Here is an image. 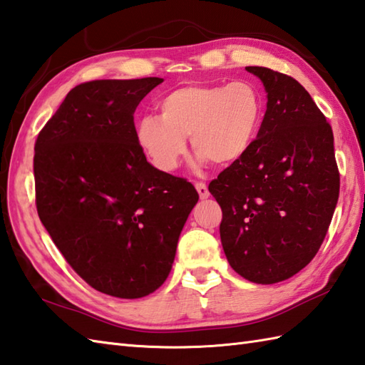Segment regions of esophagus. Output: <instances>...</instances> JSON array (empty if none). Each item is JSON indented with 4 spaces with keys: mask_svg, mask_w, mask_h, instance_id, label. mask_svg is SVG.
I'll list each match as a JSON object with an SVG mask.
<instances>
[{
    "mask_svg": "<svg viewBox=\"0 0 365 365\" xmlns=\"http://www.w3.org/2000/svg\"><path fill=\"white\" fill-rule=\"evenodd\" d=\"M196 190H197V192H199V197L200 199H207L208 196H210V192H208V188H207V185L205 183H202V182H197L196 185Z\"/></svg>",
    "mask_w": 365,
    "mask_h": 365,
    "instance_id": "obj_1",
    "label": "esophagus"
}]
</instances>
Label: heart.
<instances>
[{"label": "heart", "instance_id": "heart-1", "mask_svg": "<svg viewBox=\"0 0 365 365\" xmlns=\"http://www.w3.org/2000/svg\"><path fill=\"white\" fill-rule=\"evenodd\" d=\"M161 115L136 123V141L152 165L170 173L187 152V139L199 161L227 168L251 149L263 118L260 91L251 81L190 83L160 100Z\"/></svg>", "mask_w": 365, "mask_h": 365}]
</instances>
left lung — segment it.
Listing matches in <instances>:
<instances>
[{"label": "left lung", "instance_id": "left-lung-1", "mask_svg": "<svg viewBox=\"0 0 365 365\" xmlns=\"http://www.w3.org/2000/svg\"><path fill=\"white\" fill-rule=\"evenodd\" d=\"M267 111L251 149L210 182L222 210L220 234L240 276L274 284L319 252L334 215L340 174L334 135L309 92L292 76L251 66Z\"/></svg>", "mask_w": 365, "mask_h": 365}]
</instances>
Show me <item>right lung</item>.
Masks as SVG:
<instances>
[{"label": "right lung", "instance_id": "add662e5", "mask_svg": "<svg viewBox=\"0 0 365 365\" xmlns=\"http://www.w3.org/2000/svg\"><path fill=\"white\" fill-rule=\"evenodd\" d=\"M163 78L96 80L68 92L34 145L38 218L92 289L141 298L166 281L199 195L147 163L136 106Z\"/></svg>", "mask_w": 365, "mask_h": 365}]
</instances>
